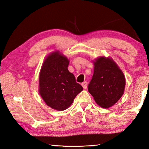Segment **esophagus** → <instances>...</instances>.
<instances>
[{
    "label": "esophagus",
    "instance_id": "34e87169",
    "mask_svg": "<svg viewBox=\"0 0 149 149\" xmlns=\"http://www.w3.org/2000/svg\"><path fill=\"white\" fill-rule=\"evenodd\" d=\"M82 87H83V88L84 89H87V86H88V82H82Z\"/></svg>",
    "mask_w": 149,
    "mask_h": 149
}]
</instances>
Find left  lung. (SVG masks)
<instances>
[{
    "mask_svg": "<svg viewBox=\"0 0 149 149\" xmlns=\"http://www.w3.org/2000/svg\"><path fill=\"white\" fill-rule=\"evenodd\" d=\"M93 64L94 73L88 85V91L99 106L108 109L123 95L125 77L112 58L98 57Z\"/></svg>",
    "mask_w": 149,
    "mask_h": 149,
    "instance_id": "left-lung-1",
    "label": "left lung"
}]
</instances>
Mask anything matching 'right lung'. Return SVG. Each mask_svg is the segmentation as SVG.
<instances>
[{
	"label": "right lung",
	"mask_w": 149,
	"mask_h": 149,
	"mask_svg": "<svg viewBox=\"0 0 149 149\" xmlns=\"http://www.w3.org/2000/svg\"><path fill=\"white\" fill-rule=\"evenodd\" d=\"M69 60L59 51L45 59L39 77V93L44 102L53 109H68L83 88L68 70Z\"/></svg>",
	"instance_id": "add662e5"
}]
</instances>
